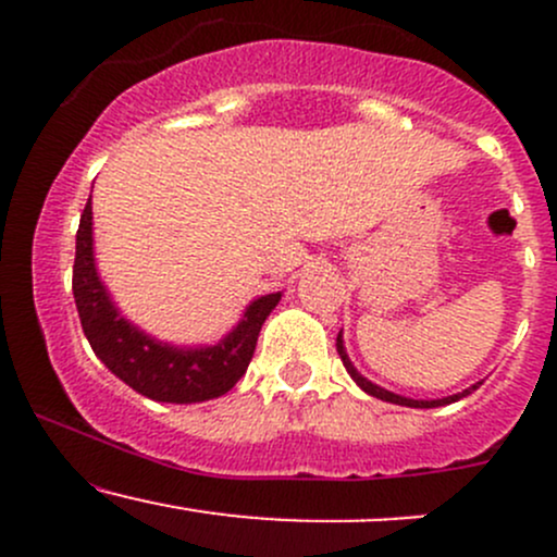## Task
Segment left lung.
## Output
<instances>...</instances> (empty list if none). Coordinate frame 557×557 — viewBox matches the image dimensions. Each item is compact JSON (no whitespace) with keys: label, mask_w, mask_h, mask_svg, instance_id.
Listing matches in <instances>:
<instances>
[{"label":"left lung","mask_w":557,"mask_h":557,"mask_svg":"<svg viewBox=\"0 0 557 557\" xmlns=\"http://www.w3.org/2000/svg\"><path fill=\"white\" fill-rule=\"evenodd\" d=\"M337 354H341V359H343V367H345V372H348L350 376H354V382H356V385H359V387L363 389V393H367V395H372V398H380V400H385V403H395V406H408V408H437V406H447V403H456V400L466 398V395H469L471 389H476L479 385H482V382H476V385H471L469 389H463V393L447 395V398H437V400H413V398H406V395L389 393V389L380 387V385H374L372 380H367V376H363V374L359 372V369L354 367V361L348 359V354H345L343 330H341V335H337Z\"/></svg>","instance_id":"1"}]
</instances>
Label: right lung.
Returning <instances> with one entry per match:
<instances>
[{
  "label": "right lung",
  "mask_w": 557,
  "mask_h": 557,
  "mask_svg": "<svg viewBox=\"0 0 557 557\" xmlns=\"http://www.w3.org/2000/svg\"><path fill=\"white\" fill-rule=\"evenodd\" d=\"M73 296L81 327L94 354L114 376L136 393L159 403H203L225 395L246 374L264 319L283 293L253 298L243 317L214 345H172L149 335L127 319L101 283L94 257L91 196L75 235Z\"/></svg>",
  "instance_id": "add662e5"
}]
</instances>
